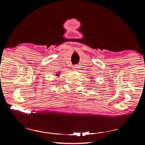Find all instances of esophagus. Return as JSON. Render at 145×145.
Returning a JSON list of instances; mask_svg holds the SVG:
<instances>
[{
    "label": "esophagus",
    "mask_w": 145,
    "mask_h": 145,
    "mask_svg": "<svg viewBox=\"0 0 145 145\" xmlns=\"http://www.w3.org/2000/svg\"><path fill=\"white\" fill-rule=\"evenodd\" d=\"M73 69H74V70H78L80 68V66L78 65H76L75 66H73Z\"/></svg>",
    "instance_id": "1"
}]
</instances>
